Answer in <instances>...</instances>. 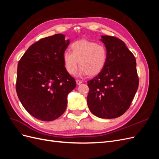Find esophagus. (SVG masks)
I'll return each mask as SVG.
<instances>
[{"instance_id": "obj_1", "label": "esophagus", "mask_w": 159, "mask_h": 159, "mask_svg": "<svg viewBox=\"0 0 159 159\" xmlns=\"http://www.w3.org/2000/svg\"><path fill=\"white\" fill-rule=\"evenodd\" d=\"M81 83H82V81H81V80H76V84H77V85H80V84H81Z\"/></svg>"}]
</instances>
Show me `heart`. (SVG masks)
Segmentation results:
<instances>
[{
    "label": "heart",
    "instance_id": "b5f03b06",
    "mask_svg": "<svg viewBox=\"0 0 159 159\" xmlns=\"http://www.w3.org/2000/svg\"><path fill=\"white\" fill-rule=\"evenodd\" d=\"M71 52H64V68L70 75H73L79 66L78 75L95 76L103 70L107 60V51L102 44H98L92 41L81 40L72 43Z\"/></svg>",
    "mask_w": 159,
    "mask_h": 159
}]
</instances>
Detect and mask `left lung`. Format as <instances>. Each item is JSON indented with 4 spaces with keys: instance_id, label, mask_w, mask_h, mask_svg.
<instances>
[{
    "instance_id": "8db88e82",
    "label": "left lung",
    "mask_w": 159,
    "mask_h": 159,
    "mask_svg": "<svg viewBox=\"0 0 159 159\" xmlns=\"http://www.w3.org/2000/svg\"><path fill=\"white\" fill-rule=\"evenodd\" d=\"M100 40L107 49V60L102 72L88 81V105L99 118H117L129 109L138 89L136 60L119 38L102 35Z\"/></svg>"
}]
</instances>
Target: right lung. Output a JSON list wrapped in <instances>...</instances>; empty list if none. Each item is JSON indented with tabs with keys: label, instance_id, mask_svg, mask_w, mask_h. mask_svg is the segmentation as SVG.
Returning <instances> with one entry per match:
<instances>
[{
	"label": "right lung",
	"instance_id": "right-lung-1",
	"mask_svg": "<svg viewBox=\"0 0 159 159\" xmlns=\"http://www.w3.org/2000/svg\"><path fill=\"white\" fill-rule=\"evenodd\" d=\"M70 44L57 34L30 46L18 64L16 93L33 117L51 121L60 117L68 104V95L76 86L66 71L62 56Z\"/></svg>",
	"mask_w": 159,
	"mask_h": 159
}]
</instances>
